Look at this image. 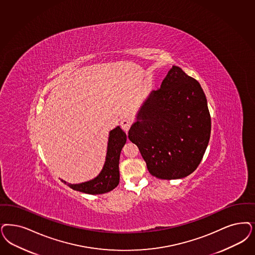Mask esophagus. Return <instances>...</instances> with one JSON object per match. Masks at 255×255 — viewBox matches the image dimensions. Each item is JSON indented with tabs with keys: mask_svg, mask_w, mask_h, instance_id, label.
Here are the masks:
<instances>
[{
	"mask_svg": "<svg viewBox=\"0 0 255 255\" xmlns=\"http://www.w3.org/2000/svg\"><path fill=\"white\" fill-rule=\"evenodd\" d=\"M131 125H132V121L129 119H123L121 121V126L125 132H127L130 129Z\"/></svg>",
	"mask_w": 255,
	"mask_h": 255,
	"instance_id": "obj_1",
	"label": "esophagus"
}]
</instances>
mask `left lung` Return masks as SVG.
Returning <instances> with one entry per match:
<instances>
[{
	"instance_id": "obj_1",
	"label": "left lung",
	"mask_w": 255,
	"mask_h": 255,
	"mask_svg": "<svg viewBox=\"0 0 255 255\" xmlns=\"http://www.w3.org/2000/svg\"><path fill=\"white\" fill-rule=\"evenodd\" d=\"M128 137L149 173L180 179L200 165L210 139L211 117L201 85L173 66L141 107Z\"/></svg>"
}]
</instances>
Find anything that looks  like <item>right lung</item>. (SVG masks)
Here are the masks:
<instances>
[{"label":"right lung","instance_id":"right-lung-1","mask_svg":"<svg viewBox=\"0 0 255 255\" xmlns=\"http://www.w3.org/2000/svg\"><path fill=\"white\" fill-rule=\"evenodd\" d=\"M126 133L120 127L115 128L109 133L106 163L101 173L95 179L79 185L67 184L73 190L87 194H104L113 190L120 183L119 163L121 151L126 142Z\"/></svg>","mask_w":255,"mask_h":255}]
</instances>
